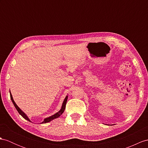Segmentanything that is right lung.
Segmentation results:
<instances>
[{
  "label": "right lung",
  "instance_id": "add662e5",
  "mask_svg": "<svg viewBox=\"0 0 148 148\" xmlns=\"http://www.w3.org/2000/svg\"><path fill=\"white\" fill-rule=\"evenodd\" d=\"M10 99H11V100H12V103H13V104H14V107H16V110H17L18 112H19V114L21 115V116H22L23 118H24L26 120H27V121H29V122H31V121H30L29 119V117H27V115H26V114H25V113L24 112H23L22 110H21L19 107H18V106H17V104L16 103V102H14V99H13V97H12V94H11V93H10ZM67 100H68V95H66V97H65V99H64L63 102L62 106V108H61V109H60L58 112H56L55 114H54V115H53V116H50V117H49L45 118V119H44V121H43L41 124H45V123H47V122H50V121H53V119H56V118H58V117L61 116V115H62V114L63 113V112L64 111V109H65L66 103V102H67Z\"/></svg>",
  "mask_w": 148,
  "mask_h": 148
}]
</instances>
